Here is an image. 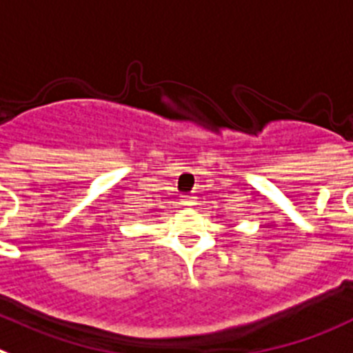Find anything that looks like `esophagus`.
<instances>
[{"instance_id": "esophagus-1", "label": "esophagus", "mask_w": 353, "mask_h": 353, "mask_svg": "<svg viewBox=\"0 0 353 353\" xmlns=\"http://www.w3.org/2000/svg\"><path fill=\"white\" fill-rule=\"evenodd\" d=\"M195 204H197V201H195V197L185 199V206H195Z\"/></svg>"}]
</instances>
